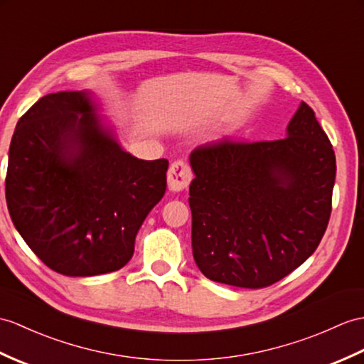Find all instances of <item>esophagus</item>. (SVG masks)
I'll return each instance as SVG.
<instances>
[{
    "label": "esophagus",
    "instance_id": "1",
    "mask_svg": "<svg viewBox=\"0 0 364 364\" xmlns=\"http://www.w3.org/2000/svg\"><path fill=\"white\" fill-rule=\"evenodd\" d=\"M192 171L191 167L186 164L181 159H176L175 163L171 164L167 172V183H168V189L173 192H180L183 189L188 188L192 181Z\"/></svg>",
    "mask_w": 364,
    "mask_h": 364
}]
</instances>
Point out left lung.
<instances>
[{
  "label": "left lung",
  "instance_id": "obj_1",
  "mask_svg": "<svg viewBox=\"0 0 364 364\" xmlns=\"http://www.w3.org/2000/svg\"><path fill=\"white\" fill-rule=\"evenodd\" d=\"M189 159L192 252L208 279L264 289L314 255L331 218L336 163L306 102L284 139L223 138Z\"/></svg>",
  "mask_w": 364,
  "mask_h": 364
}]
</instances>
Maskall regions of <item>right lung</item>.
I'll return each mask as SVG.
<instances>
[{"label":"right lung","instance_id":"add662e5","mask_svg":"<svg viewBox=\"0 0 364 364\" xmlns=\"http://www.w3.org/2000/svg\"><path fill=\"white\" fill-rule=\"evenodd\" d=\"M167 159L125 151L88 90L41 97L14 132L6 201L28 247L54 272L96 276L133 256L166 192Z\"/></svg>","mask_w":364,"mask_h":364}]
</instances>
